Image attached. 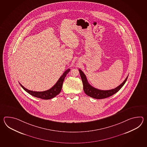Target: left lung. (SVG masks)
<instances>
[{"instance_id":"obj_1","label":"left lung","mask_w":147,"mask_h":147,"mask_svg":"<svg viewBox=\"0 0 147 147\" xmlns=\"http://www.w3.org/2000/svg\"><path fill=\"white\" fill-rule=\"evenodd\" d=\"M79 71L81 76V80L82 81L83 86H84V90L85 94L89 97H92L97 99L106 98L116 94V92H117L125 84L128 77V76L127 77V78H125V79L121 84H120L119 86L115 88V89L108 90H102L98 89L97 88H95L93 87L92 86H91L90 84H89L87 77L86 75H84V73L82 72L80 69H79Z\"/></svg>"}]
</instances>
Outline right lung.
Masks as SVG:
<instances>
[{
	"instance_id": "obj_1",
	"label": "right lung",
	"mask_w": 147,
	"mask_h": 147,
	"mask_svg": "<svg viewBox=\"0 0 147 147\" xmlns=\"http://www.w3.org/2000/svg\"><path fill=\"white\" fill-rule=\"evenodd\" d=\"M70 70V69L66 70V71L63 72V75L60 77L59 80L57 82L56 84H55L53 87L50 88V89L46 91L39 92V91H33L29 90L25 88L23 86H22V84H20V83H19V84L26 92H27L28 93L32 95V96L37 97L38 98L42 99H45V100L50 99H52L54 97H56L57 95H58L60 92V91L61 90V89H62V86H63L64 79L66 77L67 74H68Z\"/></svg>"
}]
</instances>
